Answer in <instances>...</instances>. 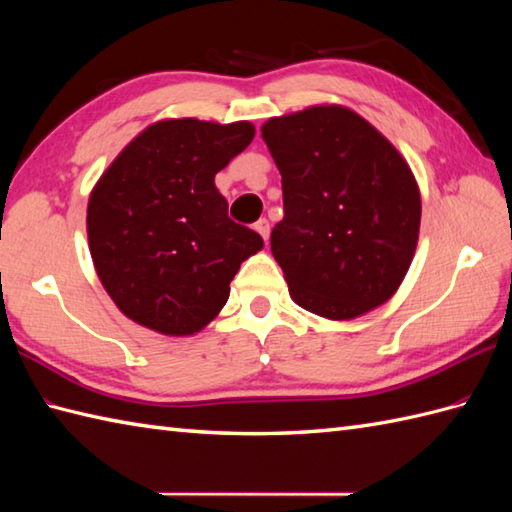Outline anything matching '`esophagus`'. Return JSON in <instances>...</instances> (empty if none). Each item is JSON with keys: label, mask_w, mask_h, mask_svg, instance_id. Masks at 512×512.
I'll use <instances>...</instances> for the list:
<instances>
[{"label": "esophagus", "mask_w": 512, "mask_h": 512, "mask_svg": "<svg viewBox=\"0 0 512 512\" xmlns=\"http://www.w3.org/2000/svg\"><path fill=\"white\" fill-rule=\"evenodd\" d=\"M255 231L264 237V242H268V235H270V224L266 217H262V220L255 222Z\"/></svg>", "instance_id": "obj_1"}]
</instances>
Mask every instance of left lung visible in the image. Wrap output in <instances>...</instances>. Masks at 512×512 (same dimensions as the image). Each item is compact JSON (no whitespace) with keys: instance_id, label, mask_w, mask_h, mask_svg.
Masks as SVG:
<instances>
[{"instance_id":"obj_1","label":"left lung","mask_w":512,"mask_h":512,"mask_svg":"<svg viewBox=\"0 0 512 512\" xmlns=\"http://www.w3.org/2000/svg\"><path fill=\"white\" fill-rule=\"evenodd\" d=\"M262 138L284 189L270 250L290 297L334 321L383 306L407 275L420 231V191L405 158L341 105L270 118Z\"/></svg>"}]
</instances>
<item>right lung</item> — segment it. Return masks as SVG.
Segmentation results:
<instances>
[{
	"label": "right lung",
	"mask_w": 512,
	"mask_h": 512,
	"mask_svg": "<svg viewBox=\"0 0 512 512\" xmlns=\"http://www.w3.org/2000/svg\"><path fill=\"white\" fill-rule=\"evenodd\" d=\"M255 127L198 118L149 125L90 195L88 239L107 295L125 317L169 336L200 332L264 239L228 217L215 173L250 145Z\"/></svg>",
	"instance_id": "add662e5"
}]
</instances>
